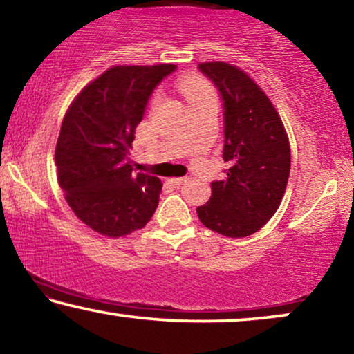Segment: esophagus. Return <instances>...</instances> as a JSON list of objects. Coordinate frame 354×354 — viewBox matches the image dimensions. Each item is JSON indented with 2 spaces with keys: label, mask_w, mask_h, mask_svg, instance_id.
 Returning a JSON list of instances; mask_svg holds the SVG:
<instances>
[{
  "label": "esophagus",
  "mask_w": 354,
  "mask_h": 354,
  "mask_svg": "<svg viewBox=\"0 0 354 354\" xmlns=\"http://www.w3.org/2000/svg\"><path fill=\"white\" fill-rule=\"evenodd\" d=\"M185 181H186V178H171V180H169V183H171L174 187H180Z\"/></svg>",
  "instance_id": "1"
}]
</instances>
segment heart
Masks as SVG:
<instances>
[{
	"mask_svg": "<svg viewBox=\"0 0 354 354\" xmlns=\"http://www.w3.org/2000/svg\"><path fill=\"white\" fill-rule=\"evenodd\" d=\"M180 91L185 95L187 102H194L201 100V97L212 95L210 88L207 86V83L204 82L203 78L199 77H186L180 82Z\"/></svg>",
	"mask_w": 354,
	"mask_h": 354,
	"instance_id": "b5f03b06",
	"label": "heart"
}]
</instances>
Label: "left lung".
I'll return each mask as SVG.
<instances>
[{"label": "left lung", "instance_id": "obj_1", "mask_svg": "<svg viewBox=\"0 0 354 354\" xmlns=\"http://www.w3.org/2000/svg\"><path fill=\"white\" fill-rule=\"evenodd\" d=\"M223 106L225 178L198 210L210 230L232 239L261 229L279 207L290 169V147L279 114L247 73L223 62L198 65Z\"/></svg>", "mask_w": 354, "mask_h": 354}]
</instances>
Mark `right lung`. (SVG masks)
I'll list each match as a JSON object with an SVG mask.
<instances>
[{
    "mask_svg": "<svg viewBox=\"0 0 354 354\" xmlns=\"http://www.w3.org/2000/svg\"><path fill=\"white\" fill-rule=\"evenodd\" d=\"M176 65L113 66L73 101L55 149L57 180L80 221L106 236L147 225L162 181L132 173L129 149L155 88Z\"/></svg>",
    "mask_w": 354,
    "mask_h": 354,
    "instance_id": "right-lung-1",
    "label": "right lung"
}]
</instances>
